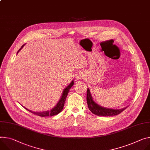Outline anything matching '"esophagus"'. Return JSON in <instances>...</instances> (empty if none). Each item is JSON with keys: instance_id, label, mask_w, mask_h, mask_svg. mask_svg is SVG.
Instances as JSON below:
<instances>
[{"instance_id": "34e87169", "label": "esophagus", "mask_w": 150, "mask_h": 150, "mask_svg": "<svg viewBox=\"0 0 150 150\" xmlns=\"http://www.w3.org/2000/svg\"><path fill=\"white\" fill-rule=\"evenodd\" d=\"M75 77L76 79H83V78L84 77V75L83 72H79L76 74Z\"/></svg>"}]
</instances>
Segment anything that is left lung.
<instances>
[{
  "mask_svg": "<svg viewBox=\"0 0 150 150\" xmlns=\"http://www.w3.org/2000/svg\"><path fill=\"white\" fill-rule=\"evenodd\" d=\"M87 102L88 107L90 111L93 114L98 116L108 117L117 115L120 114L122 111H124L126 108H127V106H126L123 108L116 109L115 110V109L105 108L99 105L93 100L92 95L90 93V90L88 88L87 90Z\"/></svg>",
  "mask_w": 150,
  "mask_h": 150,
  "instance_id": "8db88e82",
  "label": "left lung"
}]
</instances>
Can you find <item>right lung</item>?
<instances>
[{"label": "right lung", "instance_id": "1", "mask_svg": "<svg viewBox=\"0 0 150 150\" xmlns=\"http://www.w3.org/2000/svg\"><path fill=\"white\" fill-rule=\"evenodd\" d=\"M25 45V44L21 46V47L20 48V49L18 51L17 54L18 53V52L23 48V47ZM74 81L72 80L71 81V83L68 85L63 91L62 96L60 99V100H59L58 103L56 104V105L54 106V108H52L51 110H48V111H42V112H35V111H32L31 110H29V109L26 108L25 107H24L25 110H27L28 111H29V112H32V114H34L35 115H37L38 116H40V117H49V116H53L58 114L59 113H60V112H61V111L63 110V106H64V102L66 100V99L67 98V95L69 91V90L71 89V88L73 86V85L74 84Z\"/></svg>", "mask_w": 150, "mask_h": 150}]
</instances>
